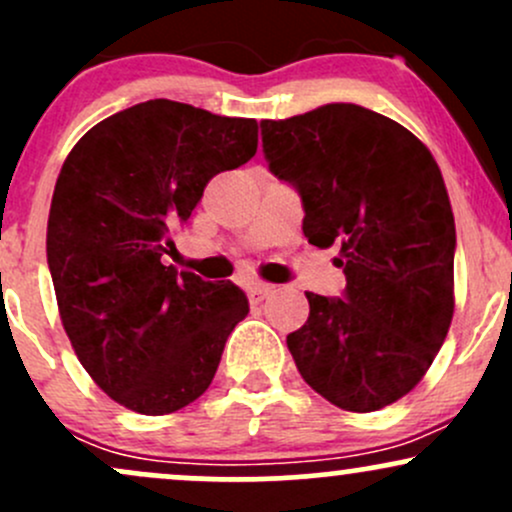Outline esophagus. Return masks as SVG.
Wrapping results in <instances>:
<instances>
[{
	"label": "esophagus",
	"instance_id": "34e87169",
	"mask_svg": "<svg viewBox=\"0 0 512 512\" xmlns=\"http://www.w3.org/2000/svg\"><path fill=\"white\" fill-rule=\"evenodd\" d=\"M269 293H272V286H269V284H250L248 286V298H250L252 305L262 303L264 298L269 296Z\"/></svg>",
	"mask_w": 512,
	"mask_h": 512
}]
</instances>
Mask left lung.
I'll list each match as a JSON object with an SVG mask.
<instances>
[{
	"mask_svg": "<svg viewBox=\"0 0 512 512\" xmlns=\"http://www.w3.org/2000/svg\"><path fill=\"white\" fill-rule=\"evenodd\" d=\"M260 127L269 170L301 195L308 243L342 248V298L305 293L308 320L286 337L298 373L346 411L383 409L424 378L455 310V219L436 158L354 103Z\"/></svg>",
	"mask_w": 512,
	"mask_h": 512,
	"instance_id": "1",
	"label": "left lung"
}]
</instances>
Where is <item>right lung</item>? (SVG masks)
Instances as JSON below:
<instances>
[{"instance_id": "obj_1", "label": "right lung", "mask_w": 512, "mask_h": 512, "mask_svg": "<svg viewBox=\"0 0 512 512\" xmlns=\"http://www.w3.org/2000/svg\"><path fill=\"white\" fill-rule=\"evenodd\" d=\"M257 151V122L146 101L105 117L69 151L48 219L64 332L108 397L146 416L187 407L214 380L248 315L233 281L163 264L204 187Z\"/></svg>"}]
</instances>
